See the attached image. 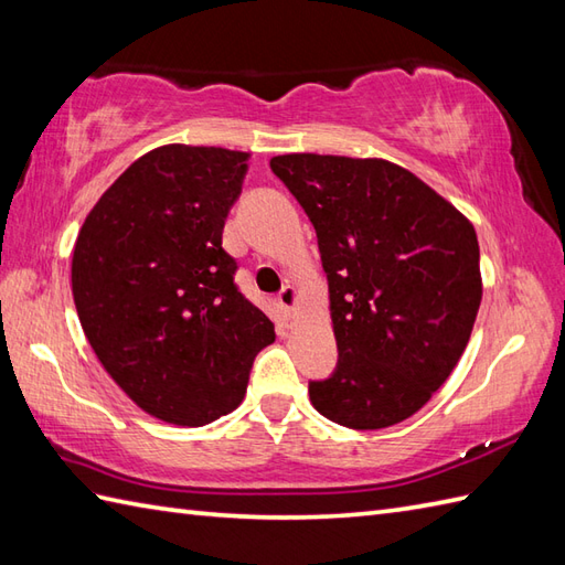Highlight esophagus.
Returning a JSON list of instances; mask_svg holds the SVG:
<instances>
[{"label":"esophagus","instance_id":"esophagus-1","mask_svg":"<svg viewBox=\"0 0 565 565\" xmlns=\"http://www.w3.org/2000/svg\"><path fill=\"white\" fill-rule=\"evenodd\" d=\"M276 301H279V306L284 308V313H294L296 301H298V294H296L294 286H284L279 296H276Z\"/></svg>","mask_w":565,"mask_h":565}]
</instances>
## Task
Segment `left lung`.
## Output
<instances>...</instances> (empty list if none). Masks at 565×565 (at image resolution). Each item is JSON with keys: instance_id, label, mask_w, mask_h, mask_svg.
Wrapping results in <instances>:
<instances>
[{"instance_id": "obj_1", "label": "left lung", "mask_w": 565, "mask_h": 565, "mask_svg": "<svg viewBox=\"0 0 565 565\" xmlns=\"http://www.w3.org/2000/svg\"><path fill=\"white\" fill-rule=\"evenodd\" d=\"M316 227L338 366L308 393L320 415L381 429L415 415L459 362L481 306L473 225L386 160L296 152L269 162Z\"/></svg>"}]
</instances>
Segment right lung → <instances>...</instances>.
<instances>
[{
    "mask_svg": "<svg viewBox=\"0 0 565 565\" xmlns=\"http://www.w3.org/2000/svg\"><path fill=\"white\" fill-rule=\"evenodd\" d=\"M247 152L162 146L104 191L72 255L82 330L142 411L199 427L235 411L274 326L239 294L223 225Z\"/></svg>",
    "mask_w": 565,
    "mask_h": 565,
    "instance_id": "add662e5",
    "label": "right lung"
}]
</instances>
